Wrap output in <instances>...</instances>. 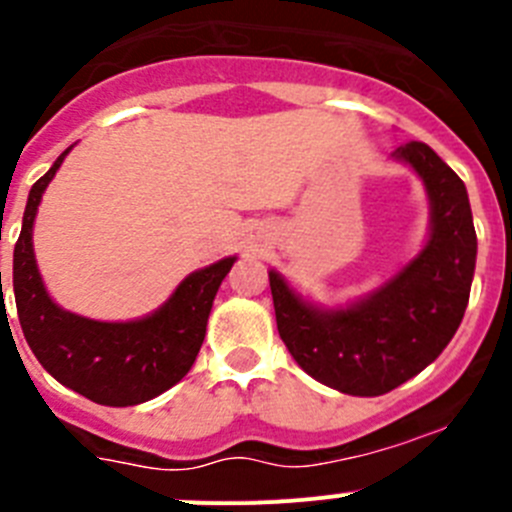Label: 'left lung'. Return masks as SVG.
Masks as SVG:
<instances>
[{
  "label": "left lung",
  "mask_w": 512,
  "mask_h": 512,
  "mask_svg": "<svg viewBox=\"0 0 512 512\" xmlns=\"http://www.w3.org/2000/svg\"><path fill=\"white\" fill-rule=\"evenodd\" d=\"M395 160L418 172L430 200V235L418 257L380 290L325 310L270 270L277 332L297 365L345 395L375 398L430 365L453 340L473 285L478 237L463 180L425 142Z\"/></svg>",
  "instance_id": "8db88e82"
}]
</instances>
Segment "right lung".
<instances>
[{
    "instance_id": "add662e5",
    "label": "right lung",
    "mask_w": 512,
    "mask_h": 512,
    "mask_svg": "<svg viewBox=\"0 0 512 512\" xmlns=\"http://www.w3.org/2000/svg\"><path fill=\"white\" fill-rule=\"evenodd\" d=\"M69 150L34 182L24 207L12 275L19 325L44 370L64 388L112 408L147 403L190 372L205 340L212 300L237 257L187 275L170 300L142 320L99 322L62 310L37 270L32 227L44 190Z\"/></svg>"
}]
</instances>
